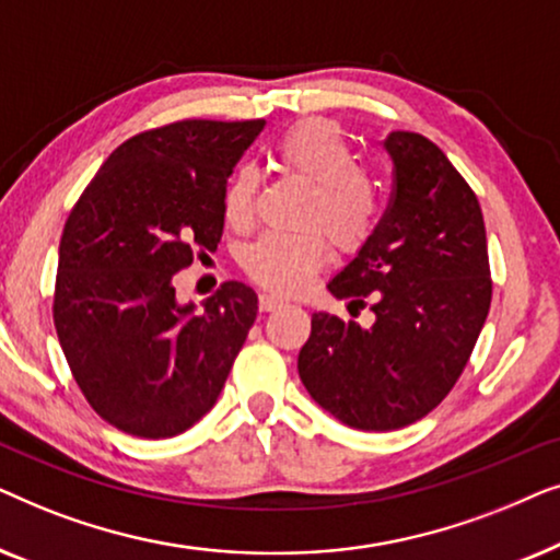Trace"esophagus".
I'll return each mask as SVG.
<instances>
[{"instance_id":"34e87169","label":"esophagus","mask_w":560,"mask_h":560,"mask_svg":"<svg viewBox=\"0 0 560 560\" xmlns=\"http://www.w3.org/2000/svg\"><path fill=\"white\" fill-rule=\"evenodd\" d=\"M282 305V298L272 293H259V311H275Z\"/></svg>"}]
</instances>
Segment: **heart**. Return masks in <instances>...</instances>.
<instances>
[{
	"mask_svg": "<svg viewBox=\"0 0 560 560\" xmlns=\"http://www.w3.org/2000/svg\"><path fill=\"white\" fill-rule=\"evenodd\" d=\"M275 158L288 173L313 183V196L303 213V234H262L242 249L240 262L252 280L275 293H301L308 288L334 247L359 249L374 229L377 196L372 180L357 167V152L334 121L303 119L275 144ZM257 167L236 165L229 175L221 211L229 226L249 224L255 211ZM329 238L326 241L323 234Z\"/></svg>",
	"mask_w": 560,
	"mask_h": 560,
	"instance_id": "1",
	"label": "heart"
}]
</instances>
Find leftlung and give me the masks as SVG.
<instances>
[{
  "instance_id": "left-lung-1",
  "label": "left lung",
  "mask_w": 560,
  "mask_h": 560,
  "mask_svg": "<svg viewBox=\"0 0 560 560\" xmlns=\"http://www.w3.org/2000/svg\"><path fill=\"white\" fill-rule=\"evenodd\" d=\"M393 201L357 257L328 282L374 324L313 313L298 374L320 408L359 431L428 416L456 385L492 303L485 219L474 190L431 140L389 132ZM349 303V305H351Z\"/></svg>"
}]
</instances>
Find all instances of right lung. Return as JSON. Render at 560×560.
<instances>
[{
	"instance_id": "1",
	"label": "right lung",
	"mask_w": 560,
	"mask_h": 560,
	"mask_svg": "<svg viewBox=\"0 0 560 560\" xmlns=\"http://www.w3.org/2000/svg\"><path fill=\"white\" fill-rule=\"evenodd\" d=\"M265 121L186 119L121 142L66 221L52 318L91 408L119 431L171 439L213 408L257 318L224 282L196 311L173 275L217 249L221 196Z\"/></svg>"
}]
</instances>
